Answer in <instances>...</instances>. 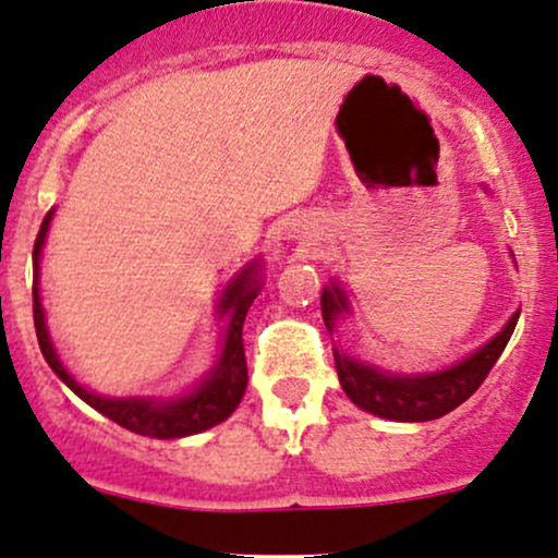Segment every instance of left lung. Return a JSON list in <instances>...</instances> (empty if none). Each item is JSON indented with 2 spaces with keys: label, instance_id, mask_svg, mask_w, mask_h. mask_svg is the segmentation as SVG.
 <instances>
[{
  "label": "left lung",
  "instance_id": "left-lung-1",
  "mask_svg": "<svg viewBox=\"0 0 558 558\" xmlns=\"http://www.w3.org/2000/svg\"><path fill=\"white\" fill-rule=\"evenodd\" d=\"M320 310H324V324L328 331H333V324L342 313H350V304L344 291L337 283H331L320 294ZM519 313L508 320L506 328L495 339L478 348L476 353L468 355L457 366L444 368V372L430 374H390L377 366L355 361V357L339 353L333 348V363H337L339 383L348 392L355 407L377 414V417L396 420V422H427L438 420L465 403L473 392L478 390L486 374L497 363V357L506 350L511 339Z\"/></svg>",
  "mask_w": 558,
  "mask_h": 558
}]
</instances>
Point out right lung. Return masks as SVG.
I'll list each match as a JSON object with an SVG mask.
<instances>
[{
    "mask_svg": "<svg viewBox=\"0 0 558 558\" xmlns=\"http://www.w3.org/2000/svg\"><path fill=\"white\" fill-rule=\"evenodd\" d=\"M56 210H47L43 227H39L37 240H34V328H37L39 350H43L45 361L50 363L52 372L63 379L74 392L109 417L125 430L138 433V436L149 438H181L192 436V433H203L208 427L225 422L238 409L240 398H243L245 385H248V366H245V350H243V324L245 313H248L251 302L259 294V278H256V267L259 262H251L238 278L227 286L225 296L219 302V315L227 318L225 331V348H221L219 361L210 368L208 377L203 379L190 396L171 398V401H157V398H107L96 396V392L85 390L66 366L58 357L56 348L50 342V333L45 326V310L39 302V256H43L45 234L50 227V219Z\"/></svg>",
    "mask_w": 558,
    "mask_h": 558,
    "instance_id": "1",
    "label": "right lung"
}]
</instances>
